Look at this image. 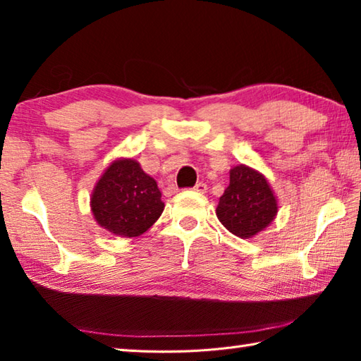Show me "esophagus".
Segmentation results:
<instances>
[{
    "instance_id": "1",
    "label": "esophagus",
    "mask_w": 361,
    "mask_h": 361,
    "mask_svg": "<svg viewBox=\"0 0 361 361\" xmlns=\"http://www.w3.org/2000/svg\"><path fill=\"white\" fill-rule=\"evenodd\" d=\"M194 191L195 192H200V194L207 192V185H205V183H197V185L194 186Z\"/></svg>"
}]
</instances>
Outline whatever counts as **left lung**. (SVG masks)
I'll return each mask as SVG.
<instances>
[{
    "mask_svg": "<svg viewBox=\"0 0 361 361\" xmlns=\"http://www.w3.org/2000/svg\"><path fill=\"white\" fill-rule=\"evenodd\" d=\"M276 214L278 200L265 176L243 164L231 169V183L216 208L221 224L240 238H252Z\"/></svg>",
    "mask_w": 361,
    "mask_h": 361,
    "instance_id": "8db88e82",
    "label": "left lung"
}]
</instances>
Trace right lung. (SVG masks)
I'll use <instances>...</instances> for the list:
<instances>
[{"label": "right lung", "instance_id": "obj_1", "mask_svg": "<svg viewBox=\"0 0 361 361\" xmlns=\"http://www.w3.org/2000/svg\"><path fill=\"white\" fill-rule=\"evenodd\" d=\"M91 212L97 224L118 237L147 232L164 212L158 183L134 159L114 161L96 183Z\"/></svg>", "mask_w": 361, "mask_h": 361}]
</instances>
